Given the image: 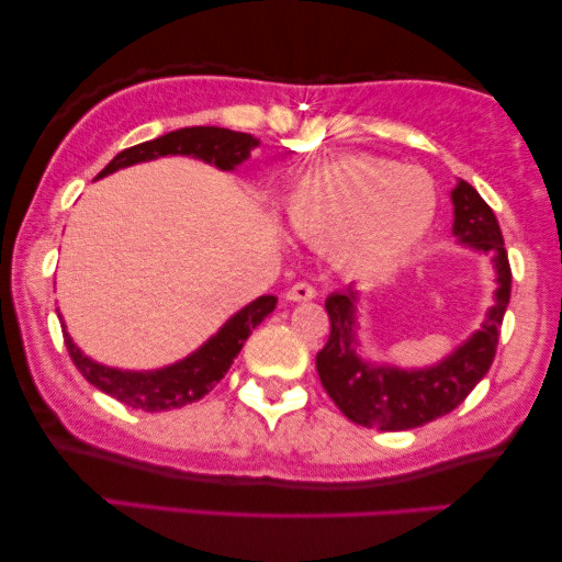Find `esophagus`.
I'll list each match as a JSON object with an SVG mask.
<instances>
[{"label": "esophagus", "instance_id": "1", "mask_svg": "<svg viewBox=\"0 0 562 562\" xmlns=\"http://www.w3.org/2000/svg\"><path fill=\"white\" fill-rule=\"evenodd\" d=\"M314 296H317V291H314V286H310V283H304V281L294 283V286L286 291L289 302H312Z\"/></svg>", "mask_w": 562, "mask_h": 562}]
</instances>
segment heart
Instances as JSON below:
<instances>
[{"instance_id": "heart-1", "label": "heart", "mask_w": 562, "mask_h": 562, "mask_svg": "<svg viewBox=\"0 0 562 562\" xmlns=\"http://www.w3.org/2000/svg\"><path fill=\"white\" fill-rule=\"evenodd\" d=\"M435 212V183L422 168L371 156L306 171L283 210L299 240L333 248L337 266L352 276L394 271L425 240Z\"/></svg>"}]
</instances>
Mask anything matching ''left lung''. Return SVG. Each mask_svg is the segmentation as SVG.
Wrapping results in <instances>:
<instances>
[{
    "label": "left lung",
    "mask_w": 562,
    "mask_h": 562,
    "mask_svg": "<svg viewBox=\"0 0 562 562\" xmlns=\"http://www.w3.org/2000/svg\"><path fill=\"white\" fill-rule=\"evenodd\" d=\"M452 237L468 250L486 252L496 273L494 304L481 327L432 366L404 368L358 352V302L352 286L327 296L329 340L317 352V373L329 398L345 417L381 432H404L445 417L463 404L496 356L498 329L512 296V268L496 214L471 183L458 179L450 191Z\"/></svg>",
    "instance_id": "left-lung-1"
}]
</instances>
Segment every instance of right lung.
Wrapping results in <instances>:
<instances>
[{"instance_id": "obj_1", "label": "right lung", "mask_w": 562, "mask_h": 562, "mask_svg": "<svg viewBox=\"0 0 562 562\" xmlns=\"http://www.w3.org/2000/svg\"><path fill=\"white\" fill-rule=\"evenodd\" d=\"M258 137L248 133H235V130L181 127L156 137V140L133 145V148L117 153L97 179H104V176L120 171V168L148 164V160L166 156H189L204 160L210 166H217L220 171H235L237 166H243L250 158L252 148H258ZM276 302L279 299L271 294L258 296L256 302H250L240 312H235L210 340L199 345L187 358L176 360L171 366L153 368V371H125V368L104 366L99 360H91L74 342L66 325L60 327H64L68 356H71L76 368H79L91 386H97L99 391H104V394H110L122 404L133 406V409L168 412L191 402H199V398L210 394L225 379L237 352L243 350L245 340L276 310Z\"/></svg>"}]
</instances>
